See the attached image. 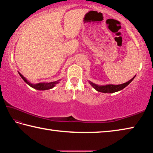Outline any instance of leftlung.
I'll return each mask as SVG.
<instances>
[{"label":"left lung","mask_w":153,"mask_h":153,"mask_svg":"<svg viewBox=\"0 0 153 153\" xmlns=\"http://www.w3.org/2000/svg\"><path fill=\"white\" fill-rule=\"evenodd\" d=\"M135 77L136 76H134L132 78H131L130 80H129L128 82L123 83L122 84H119V85L107 84V85H102V86H100V85L94 84V83L90 81H88V82L90 83V84L91 85V86L98 92H103V93H113V92L120 91V90H123L124 88H126L127 86H128V85L132 82V80L135 78Z\"/></svg>","instance_id":"obj_1"}]
</instances>
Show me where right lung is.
<instances>
[{
	"instance_id": "add662e5",
	"label": "right lung",
	"mask_w": 153,
	"mask_h": 153,
	"mask_svg": "<svg viewBox=\"0 0 153 153\" xmlns=\"http://www.w3.org/2000/svg\"><path fill=\"white\" fill-rule=\"evenodd\" d=\"M18 73H19L21 77H22L23 80H24V81L27 84H28L30 86L33 88L38 90H46L52 89L53 88H54L56 86V84H59V82L61 81V79H59V80H57V81L49 82V83L41 82V83H37V84H32V83H31L28 81V80L25 78V77L23 76L22 74H21L19 71H18Z\"/></svg>"
}]
</instances>
